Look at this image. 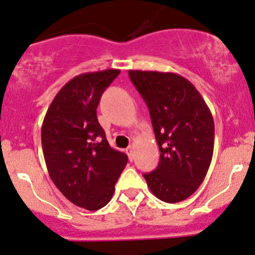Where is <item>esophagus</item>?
<instances>
[{"mask_svg":"<svg viewBox=\"0 0 255 255\" xmlns=\"http://www.w3.org/2000/svg\"><path fill=\"white\" fill-rule=\"evenodd\" d=\"M127 153H128V159L132 160V158H133V148L132 147H128V149H127Z\"/></svg>","mask_w":255,"mask_h":255,"instance_id":"esophagus-1","label":"esophagus"}]
</instances>
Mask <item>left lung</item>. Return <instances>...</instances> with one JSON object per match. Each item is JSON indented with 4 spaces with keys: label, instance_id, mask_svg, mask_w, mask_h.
<instances>
[{
    "label": "left lung",
    "instance_id": "obj_1",
    "mask_svg": "<svg viewBox=\"0 0 255 255\" xmlns=\"http://www.w3.org/2000/svg\"><path fill=\"white\" fill-rule=\"evenodd\" d=\"M128 76L148 106L160 149L158 167L143 177L159 200L183 201L201 185L212 161V113L196 88L179 74L130 70Z\"/></svg>",
    "mask_w": 255,
    "mask_h": 255
}]
</instances>
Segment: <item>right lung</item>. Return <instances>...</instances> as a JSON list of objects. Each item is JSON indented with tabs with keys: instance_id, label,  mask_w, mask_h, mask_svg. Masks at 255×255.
<instances>
[{
	"instance_id": "add662e5",
	"label": "right lung",
	"mask_w": 255,
	"mask_h": 255,
	"mask_svg": "<svg viewBox=\"0 0 255 255\" xmlns=\"http://www.w3.org/2000/svg\"><path fill=\"white\" fill-rule=\"evenodd\" d=\"M120 73L108 68L76 76L54 97L42 124V148L51 181L72 204L97 211L112 199L128 164L111 148L96 110L106 88Z\"/></svg>"
}]
</instances>
